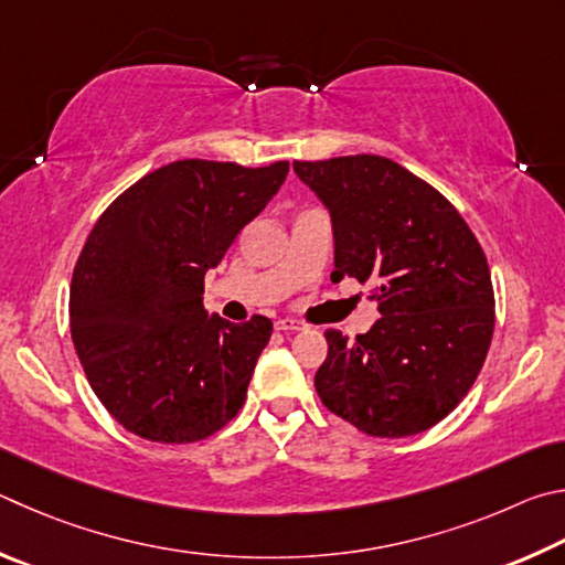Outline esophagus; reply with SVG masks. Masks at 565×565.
I'll return each instance as SVG.
<instances>
[{
    "instance_id": "esophagus-1",
    "label": "esophagus",
    "mask_w": 565,
    "mask_h": 565,
    "mask_svg": "<svg viewBox=\"0 0 565 565\" xmlns=\"http://www.w3.org/2000/svg\"><path fill=\"white\" fill-rule=\"evenodd\" d=\"M275 330H280V332H298V330H302V324L298 320L282 318V320L275 322Z\"/></svg>"
}]
</instances>
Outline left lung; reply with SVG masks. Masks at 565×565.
Masks as SVG:
<instances>
[{
	"instance_id": "8db88e82",
	"label": "left lung",
	"mask_w": 565,
	"mask_h": 565,
	"mask_svg": "<svg viewBox=\"0 0 565 565\" xmlns=\"http://www.w3.org/2000/svg\"><path fill=\"white\" fill-rule=\"evenodd\" d=\"M332 217V282H370L382 318L348 342L328 330L315 374L324 407L370 437L427 431L467 397L493 334L477 235L447 198L382 156L295 161Z\"/></svg>"
}]
</instances>
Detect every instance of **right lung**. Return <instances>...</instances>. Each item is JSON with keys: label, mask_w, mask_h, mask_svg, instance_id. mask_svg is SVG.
<instances>
[{"label": "right lung", "mask_w": 565, "mask_h": 565, "mask_svg": "<svg viewBox=\"0 0 565 565\" xmlns=\"http://www.w3.org/2000/svg\"><path fill=\"white\" fill-rule=\"evenodd\" d=\"M288 171V161H173L88 233L68 295L72 340L96 397L136 437L201 441L241 412L273 322L207 315L203 280Z\"/></svg>", "instance_id": "1"}]
</instances>
